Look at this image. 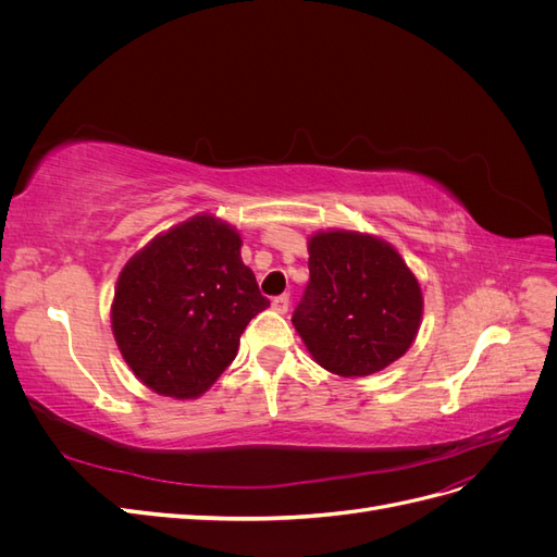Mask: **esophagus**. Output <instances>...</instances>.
Wrapping results in <instances>:
<instances>
[{
  "label": "esophagus",
  "instance_id": "obj_1",
  "mask_svg": "<svg viewBox=\"0 0 557 557\" xmlns=\"http://www.w3.org/2000/svg\"><path fill=\"white\" fill-rule=\"evenodd\" d=\"M288 307H290V297L288 295H278V297L272 299V309L278 311V313H285V311H288Z\"/></svg>",
  "mask_w": 557,
  "mask_h": 557
}]
</instances>
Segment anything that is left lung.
<instances>
[{"instance_id":"obj_1","label":"left lung","mask_w":557,"mask_h":557,"mask_svg":"<svg viewBox=\"0 0 557 557\" xmlns=\"http://www.w3.org/2000/svg\"><path fill=\"white\" fill-rule=\"evenodd\" d=\"M309 274L293 325L320 367L358 379L409 350L423 293L391 244L360 232H318L309 239Z\"/></svg>"}]
</instances>
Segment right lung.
Segmentation results:
<instances>
[{"label":"right lung","instance_id":"add662e5","mask_svg":"<svg viewBox=\"0 0 557 557\" xmlns=\"http://www.w3.org/2000/svg\"><path fill=\"white\" fill-rule=\"evenodd\" d=\"M237 230L213 215L160 234L117 276L111 327L125 362L164 397H199L237 356L269 299L242 262Z\"/></svg>","mask_w":557,"mask_h":557}]
</instances>
